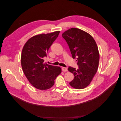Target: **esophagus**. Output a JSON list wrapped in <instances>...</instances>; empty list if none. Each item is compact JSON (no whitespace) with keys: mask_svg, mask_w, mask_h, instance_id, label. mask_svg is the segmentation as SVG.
Here are the masks:
<instances>
[{"mask_svg":"<svg viewBox=\"0 0 121 121\" xmlns=\"http://www.w3.org/2000/svg\"><path fill=\"white\" fill-rule=\"evenodd\" d=\"M62 71L63 72H67L68 71V69L67 68H65V67H62Z\"/></svg>","mask_w":121,"mask_h":121,"instance_id":"1","label":"esophagus"}]
</instances>
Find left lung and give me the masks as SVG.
<instances>
[{"label":"left lung","instance_id":"obj_1","mask_svg":"<svg viewBox=\"0 0 121 121\" xmlns=\"http://www.w3.org/2000/svg\"><path fill=\"white\" fill-rule=\"evenodd\" d=\"M62 36L68 44L72 57L78 62V69L68 68L74 75L69 85L76 89H83L89 85L97 71L99 54L96 43L90 34L78 28L69 29Z\"/></svg>","mask_w":121,"mask_h":121}]
</instances>
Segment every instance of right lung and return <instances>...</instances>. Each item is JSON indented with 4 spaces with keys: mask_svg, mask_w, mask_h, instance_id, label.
<instances>
[{
    "mask_svg": "<svg viewBox=\"0 0 121 121\" xmlns=\"http://www.w3.org/2000/svg\"><path fill=\"white\" fill-rule=\"evenodd\" d=\"M60 31L33 36L25 43L21 55L23 71L29 81L36 88L46 90L52 87L61 72L60 67L44 63L43 58Z\"/></svg>",
    "mask_w": 121,
    "mask_h": 121,
    "instance_id": "right-lung-1",
    "label": "right lung"
}]
</instances>
